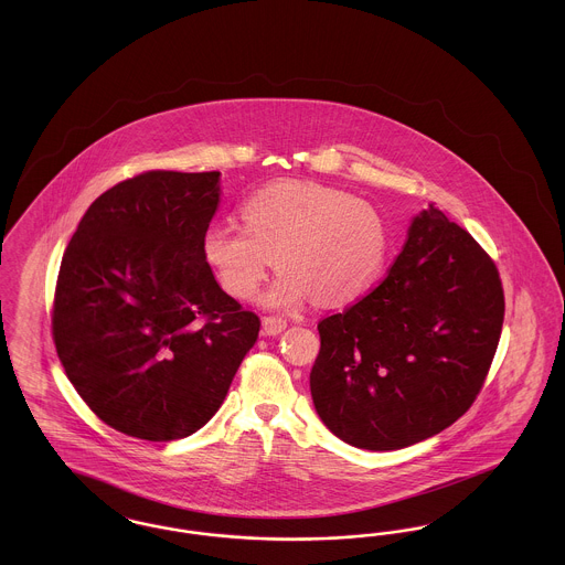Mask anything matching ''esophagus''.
<instances>
[{
    "instance_id": "esophagus-1",
    "label": "esophagus",
    "mask_w": 565,
    "mask_h": 565,
    "mask_svg": "<svg viewBox=\"0 0 565 565\" xmlns=\"http://www.w3.org/2000/svg\"><path fill=\"white\" fill-rule=\"evenodd\" d=\"M286 320H281V318H263V334H267V337H277V334H281L284 330H286Z\"/></svg>"
}]
</instances>
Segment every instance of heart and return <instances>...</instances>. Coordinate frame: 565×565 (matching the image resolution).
Wrapping results in <instances>:
<instances>
[{"instance_id":"b5f03b06","label":"heart","mask_w":565,"mask_h":565,"mask_svg":"<svg viewBox=\"0 0 565 565\" xmlns=\"http://www.w3.org/2000/svg\"><path fill=\"white\" fill-rule=\"evenodd\" d=\"M243 228L214 222L201 254L222 290L249 298L281 270L263 295L269 309H298L307 298L339 307L364 295L383 269L390 231L366 199L318 182H277L242 203Z\"/></svg>"}]
</instances>
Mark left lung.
Returning <instances> with one entry per match:
<instances>
[{
	"mask_svg": "<svg viewBox=\"0 0 565 565\" xmlns=\"http://www.w3.org/2000/svg\"><path fill=\"white\" fill-rule=\"evenodd\" d=\"M504 322L491 258L428 205L371 295L318 323L311 398L323 426L369 451L449 428L483 387Z\"/></svg>",
	"mask_w": 565,
	"mask_h": 565,
	"instance_id": "1",
	"label": "left lung"
}]
</instances>
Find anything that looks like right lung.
Returning a JSON list of instances; mask_svg holds the SVG:
<instances>
[{"label":"right lung","mask_w":565,"mask_h":565,"mask_svg":"<svg viewBox=\"0 0 565 565\" xmlns=\"http://www.w3.org/2000/svg\"><path fill=\"white\" fill-rule=\"evenodd\" d=\"M220 171H148L97 196L67 245L53 337L65 375L114 430L175 440L220 404L260 320L201 254Z\"/></svg>","instance_id":"add662e5"}]
</instances>
